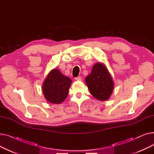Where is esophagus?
I'll list each match as a JSON object with an SVG mask.
<instances>
[{"mask_svg":"<svg viewBox=\"0 0 154 154\" xmlns=\"http://www.w3.org/2000/svg\"><path fill=\"white\" fill-rule=\"evenodd\" d=\"M75 80H77V81H80V80H82V78H81V77H80V76H79L77 77H75Z\"/></svg>","mask_w":154,"mask_h":154,"instance_id":"34e87169","label":"esophagus"}]
</instances>
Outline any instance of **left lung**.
Wrapping results in <instances>:
<instances>
[{
	"label": "left lung",
	"mask_w": 154,
	"mask_h": 154,
	"mask_svg": "<svg viewBox=\"0 0 154 154\" xmlns=\"http://www.w3.org/2000/svg\"><path fill=\"white\" fill-rule=\"evenodd\" d=\"M85 83L91 94L101 101L108 100L114 90V80L103 63H97L90 75L85 78Z\"/></svg>",
	"instance_id": "8db88e82"
}]
</instances>
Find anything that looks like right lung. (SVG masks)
I'll return each mask as SVG.
<instances>
[{
  "instance_id": "right-lung-1",
  "label": "right lung",
  "mask_w": 154,
  "mask_h": 154,
  "mask_svg": "<svg viewBox=\"0 0 154 154\" xmlns=\"http://www.w3.org/2000/svg\"><path fill=\"white\" fill-rule=\"evenodd\" d=\"M72 80L62 74L57 69H52L47 76L42 85V92L45 99L51 103L59 104L67 98Z\"/></svg>"
}]
</instances>
